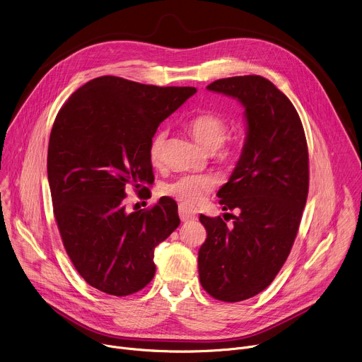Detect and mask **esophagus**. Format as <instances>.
Segmentation results:
<instances>
[{
    "mask_svg": "<svg viewBox=\"0 0 362 362\" xmlns=\"http://www.w3.org/2000/svg\"><path fill=\"white\" fill-rule=\"evenodd\" d=\"M179 216H180L182 222L193 221V219H196V211L187 208V206H185V204H180L179 206Z\"/></svg>",
    "mask_w": 362,
    "mask_h": 362,
    "instance_id": "1",
    "label": "esophagus"
}]
</instances>
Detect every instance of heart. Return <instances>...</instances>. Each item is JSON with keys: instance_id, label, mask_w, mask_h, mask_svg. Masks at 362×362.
Segmentation results:
<instances>
[{"instance_id": "heart-1", "label": "heart", "mask_w": 362, "mask_h": 362, "mask_svg": "<svg viewBox=\"0 0 362 362\" xmlns=\"http://www.w3.org/2000/svg\"><path fill=\"white\" fill-rule=\"evenodd\" d=\"M186 126L202 148L216 151L218 156L225 162H230L236 158V146L223 144L229 127L222 117L212 113H200L193 116ZM165 141L166 132L162 129L154 132L150 137L147 153L150 162L154 166H159L162 163ZM215 185L216 180L211 175H185L170 183H166L162 190L166 196L176 199L185 206H194L211 193Z\"/></svg>"}]
</instances>
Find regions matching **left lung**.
I'll return each instance as SVG.
<instances>
[{"mask_svg": "<svg viewBox=\"0 0 362 362\" xmlns=\"http://www.w3.org/2000/svg\"><path fill=\"white\" fill-rule=\"evenodd\" d=\"M208 90L245 107L246 141L219 192L230 226L200 215L208 232L199 249V279L215 299L239 302L271 285L292 249L309 187L305 132L289 98L261 76L221 78Z\"/></svg>", "mask_w": 362, "mask_h": 362, "instance_id": "left-lung-1", "label": "left lung"}]
</instances>
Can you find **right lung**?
<instances>
[{"mask_svg": "<svg viewBox=\"0 0 362 362\" xmlns=\"http://www.w3.org/2000/svg\"><path fill=\"white\" fill-rule=\"evenodd\" d=\"M194 93L103 76L73 93L54 120L47 154L54 218L74 268L101 292L143 289L156 272L154 247L180 223L172 197L132 214L124 199L132 187L150 193V137Z\"/></svg>", "mask_w": 362, "mask_h": 362, "instance_id": "right-lung-1", "label": "right lung"}]
</instances>
